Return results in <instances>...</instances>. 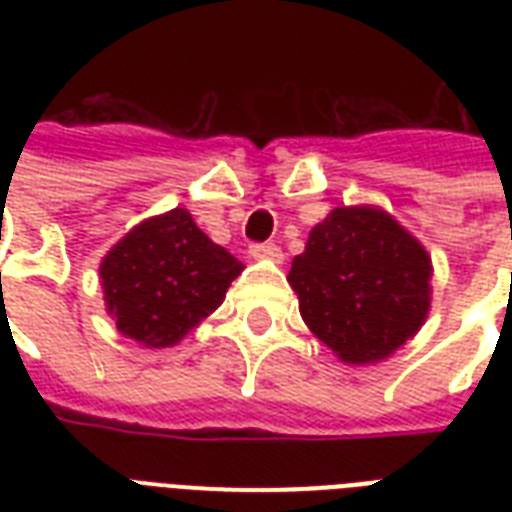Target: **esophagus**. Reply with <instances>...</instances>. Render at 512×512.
<instances>
[{
	"mask_svg": "<svg viewBox=\"0 0 512 512\" xmlns=\"http://www.w3.org/2000/svg\"><path fill=\"white\" fill-rule=\"evenodd\" d=\"M249 255L257 257V260H273V263H281V249L276 247V244H268V241H263V244H252V247H249Z\"/></svg>",
	"mask_w": 512,
	"mask_h": 512,
	"instance_id": "1",
	"label": "esophagus"
}]
</instances>
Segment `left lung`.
Listing matches in <instances>:
<instances>
[{
	"mask_svg": "<svg viewBox=\"0 0 512 512\" xmlns=\"http://www.w3.org/2000/svg\"><path fill=\"white\" fill-rule=\"evenodd\" d=\"M287 279L308 329L348 364L390 356L430 308L428 252L374 207L332 209Z\"/></svg>",
	"mask_w": 512,
	"mask_h": 512,
	"instance_id": "1",
	"label": "left lung"
}]
</instances>
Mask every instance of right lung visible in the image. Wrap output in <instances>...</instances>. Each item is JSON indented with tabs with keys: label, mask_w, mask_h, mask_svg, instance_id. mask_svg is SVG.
Returning a JSON list of instances; mask_svg holds the SVG:
<instances>
[{
	"label": "right lung",
	"mask_w": 512,
	"mask_h": 512,
	"mask_svg": "<svg viewBox=\"0 0 512 512\" xmlns=\"http://www.w3.org/2000/svg\"><path fill=\"white\" fill-rule=\"evenodd\" d=\"M244 265L199 231L185 209L135 225L100 265L116 329L167 348L223 303Z\"/></svg>",
	"instance_id": "1"
}]
</instances>
